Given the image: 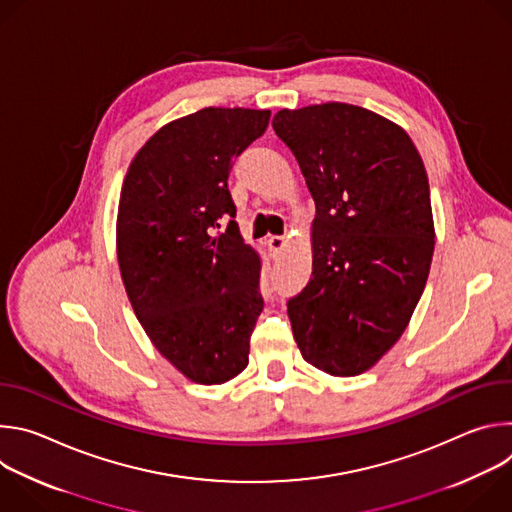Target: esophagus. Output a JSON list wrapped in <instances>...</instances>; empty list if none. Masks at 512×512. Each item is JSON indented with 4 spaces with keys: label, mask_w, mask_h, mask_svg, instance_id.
I'll return each instance as SVG.
<instances>
[{
    "label": "esophagus",
    "mask_w": 512,
    "mask_h": 512,
    "mask_svg": "<svg viewBox=\"0 0 512 512\" xmlns=\"http://www.w3.org/2000/svg\"><path fill=\"white\" fill-rule=\"evenodd\" d=\"M285 243H287V239H285V237H281V235H271V237L267 239V245H269V249H271L273 257H275V255H279V253L283 251Z\"/></svg>",
    "instance_id": "obj_1"
}]
</instances>
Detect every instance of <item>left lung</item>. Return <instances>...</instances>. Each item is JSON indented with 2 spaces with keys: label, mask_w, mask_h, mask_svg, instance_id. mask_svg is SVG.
<instances>
[{
  "label": "left lung",
  "mask_w": 512,
  "mask_h": 512,
  "mask_svg": "<svg viewBox=\"0 0 512 512\" xmlns=\"http://www.w3.org/2000/svg\"><path fill=\"white\" fill-rule=\"evenodd\" d=\"M277 137L316 202L312 277L287 304L306 362L354 377L405 332L435 247L429 182L407 131L348 103L281 109Z\"/></svg>",
  "instance_id": "left-lung-1"
}]
</instances>
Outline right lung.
<instances>
[{"mask_svg": "<svg viewBox=\"0 0 512 512\" xmlns=\"http://www.w3.org/2000/svg\"><path fill=\"white\" fill-rule=\"evenodd\" d=\"M271 111L206 107L174 119L131 160L117 208V261L131 308L186 379L223 385L249 364L263 310L261 257L235 221L233 160L263 135Z\"/></svg>", "mask_w": 512, "mask_h": 512, "instance_id": "add662e5", "label": "right lung"}]
</instances>
